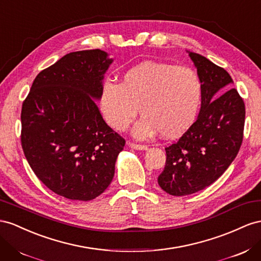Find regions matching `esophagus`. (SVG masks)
I'll list each match as a JSON object with an SVG mask.
<instances>
[{
	"instance_id": "obj_1",
	"label": "esophagus",
	"mask_w": 261,
	"mask_h": 261,
	"mask_svg": "<svg viewBox=\"0 0 261 261\" xmlns=\"http://www.w3.org/2000/svg\"><path fill=\"white\" fill-rule=\"evenodd\" d=\"M128 146L133 149L136 150H147L148 146L147 145H142V144H135V143H128Z\"/></svg>"
}]
</instances>
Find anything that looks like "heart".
I'll list each match as a JSON object with an SVG mask.
<instances>
[{
  "label": "heart",
  "mask_w": 261,
  "mask_h": 261,
  "mask_svg": "<svg viewBox=\"0 0 261 261\" xmlns=\"http://www.w3.org/2000/svg\"><path fill=\"white\" fill-rule=\"evenodd\" d=\"M201 95L200 78L191 68L144 61L126 70L121 83L105 80L98 102L112 128H127L139 109L143 117L134 135L144 139L159 132L165 138H174L193 124Z\"/></svg>",
  "instance_id": "heart-1"
}]
</instances>
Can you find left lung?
Masks as SVG:
<instances>
[{
  "label": "left lung",
  "instance_id": "1",
  "mask_svg": "<svg viewBox=\"0 0 261 261\" xmlns=\"http://www.w3.org/2000/svg\"><path fill=\"white\" fill-rule=\"evenodd\" d=\"M189 53L202 86L196 121L177 143L165 148L167 160L158 185L174 196L211 186L233 163L243 143L245 103L226 70L203 56Z\"/></svg>",
  "mask_w": 261,
  "mask_h": 261
}]
</instances>
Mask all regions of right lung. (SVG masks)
Returning <instances> with one entry per match:
<instances>
[{
  "mask_svg": "<svg viewBox=\"0 0 261 261\" xmlns=\"http://www.w3.org/2000/svg\"><path fill=\"white\" fill-rule=\"evenodd\" d=\"M112 62L100 49L67 54L37 74L23 102L20 142L28 164L48 189L69 200L102 194L125 146L94 102Z\"/></svg>",
  "mask_w": 261,
  "mask_h": 261,
  "instance_id": "right-lung-1",
  "label": "right lung"
}]
</instances>
